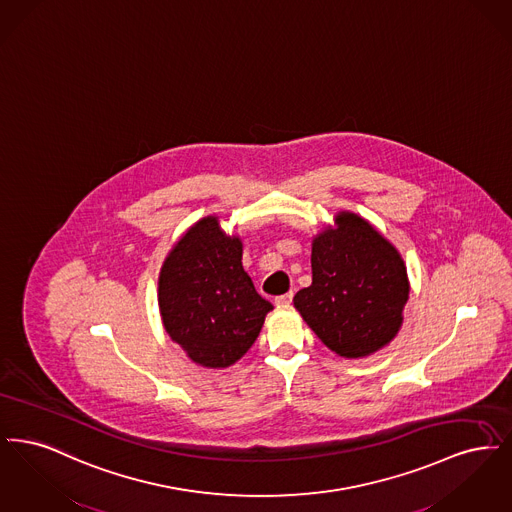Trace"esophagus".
<instances>
[{"mask_svg":"<svg viewBox=\"0 0 512 512\" xmlns=\"http://www.w3.org/2000/svg\"><path fill=\"white\" fill-rule=\"evenodd\" d=\"M293 293H284V295H278L276 299H274V303L278 305V307H288L290 303H292Z\"/></svg>","mask_w":512,"mask_h":512,"instance_id":"34e87169","label":"esophagus"}]
</instances>
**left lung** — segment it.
I'll list each match as a JSON object with an SVG mask.
<instances>
[{
	"label": "left lung",
	"instance_id": "obj_1",
	"mask_svg": "<svg viewBox=\"0 0 512 512\" xmlns=\"http://www.w3.org/2000/svg\"><path fill=\"white\" fill-rule=\"evenodd\" d=\"M311 267L313 284L293 305L328 349L359 359L395 338L409 299L407 267L374 226L341 211L336 228L313 240Z\"/></svg>",
	"mask_w": 512,
	"mask_h": 512
}]
</instances>
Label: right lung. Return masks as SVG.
Wrapping results in <instances>:
<instances>
[{
    "label": "right lung",
    "instance_id": "1",
    "mask_svg": "<svg viewBox=\"0 0 512 512\" xmlns=\"http://www.w3.org/2000/svg\"><path fill=\"white\" fill-rule=\"evenodd\" d=\"M167 334L207 368H226L255 343L272 305L242 267V240L205 217L174 244L159 274Z\"/></svg>",
    "mask_w": 512,
    "mask_h": 512
}]
</instances>
